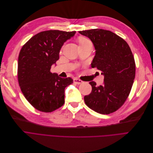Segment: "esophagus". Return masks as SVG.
Masks as SVG:
<instances>
[{
	"instance_id": "1",
	"label": "esophagus",
	"mask_w": 153,
	"mask_h": 153,
	"mask_svg": "<svg viewBox=\"0 0 153 153\" xmlns=\"http://www.w3.org/2000/svg\"><path fill=\"white\" fill-rule=\"evenodd\" d=\"M74 82L76 84H78V85H79L83 83V81H82L81 79H79L78 78H74Z\"/></svg>"
}]
</instances>
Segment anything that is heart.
Here are the masks:
<instances>
[{
  "label": "heart",
  "instance_id": "obj_1",
  "mask_svg": "<svg viewBox=\"0 0 153 153\" xmlns=\"http://www.w3.org/2000/svg\"><path fill=\"white\" fill-rule=\"evenodd\" d=\"M78 42H79V45H82L86 44V43L91 42H90L88 39H86V38H85V37H79V39H78Z\"/></svg>",
  "mask_w": 153,
  "mask_h": 153
}]
</instances>
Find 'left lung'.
Returning a JSON list of instances; mask_svg holds the SVG:
<instances>
[{"mask_svg":"<svg viewBox=\"0 0 153 153\" xmlns=\"http://www.w3.org/2000/svg\"><path fill=\"white\" fill-rule=\"evenodd\" d=\"M88 37L95 48L91 64L104 75L103 85L90 82L92 90L85 96L86 105L103 114L113 113L125 103L135 78L136 65L127 42L114 33L103 29L79 31Z\"/></svg>","mask_w":153,"mask_h":153,"instance_id":"left-lung-1","label":"left lung"}]
</instances>
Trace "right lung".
I'll use <instances>...</instances> for the list:
<instances>
[{
  "label": "right lung",
  "instance_id": "right-lung-1",
  "mask_svg": "<svg viewBox=\"0 0 153 153\" xmlns=\"http://www.w3.org/2000/svg\"><path fill=\"white\" fill-rule=\"evenodd\" d=\"M76 32L50 30L41 32L25 43L18 59V81L26 100L39 111L50 113L65 103V88L73 83L50 71L59 59L63 43Z\"/></svg>",
  "mask_w": 153,
  "mask_h": 153
}]
</instances>
